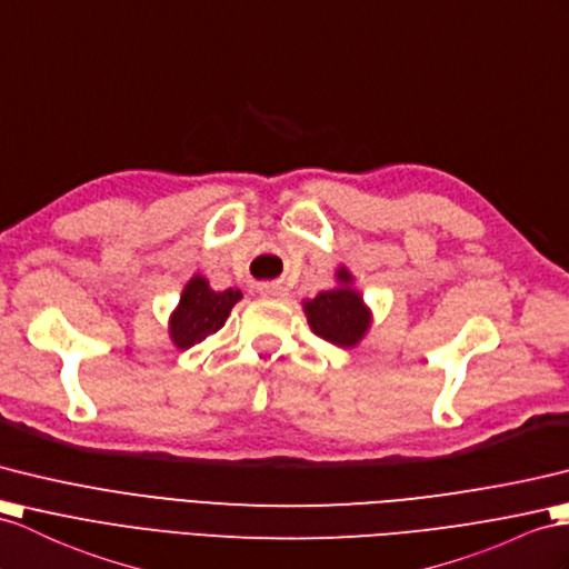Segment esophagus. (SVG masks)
<instances>
[{"mask_svg": "<svg viewBox=\"0 0 569 569\" xmlns=\"http://www.w3.org/2000/svg\"><path fill=\"white\" fill-rule=\"evenodd\" d=\"M258 289H260V295L272 297V299H287L289 297V289L282 287V282H266V284H260Z\"/></svg>", "mask_w": 569, "mask_h": 569, "instance_id": "34e87169", "label": "esophagus"}]
</instances>
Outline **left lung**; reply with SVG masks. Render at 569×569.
Listing matches in <instances>:
<instances>
[{
  "instance_id": "obj_1",
  "label": "left lung",
  "mask_w": 569,
  "mask_h": 569,
  "mask_svg": "<svg viewBox=\"0 0 569 569\" xmlns=\"http://www.w3.org/2000/svg\"><path fill=\"white\" fill-rule=\"evenodd\" d=\"M336 282L338 284L332 289L301 301L303 316L318 338L338 345V348H357L367 338L373 313L362 292L355 287V274L348 266L336 270Z\"/></svg>"
}]
</instances>
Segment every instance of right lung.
I'll use <instances>...</instances> for the list:
<instances>
[{
    "instance_id": "add662e5",
    "label": "right lung",
    "mask_w": 569,
    "mask_h": 569,
    "mask_svg": "<svg viewBox=\"0 0 569 569\" xmlns=\"http://www.w3.org/2000/svg\"><path fill=\"white\" fill-rule=\"evenodd\" d=\"M243 299L241 289L214 292L207 277L196 272L169 316V338L178 350H188L227 323L231 309Z\"/></svg>"
}]
</instances>
